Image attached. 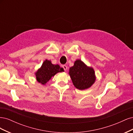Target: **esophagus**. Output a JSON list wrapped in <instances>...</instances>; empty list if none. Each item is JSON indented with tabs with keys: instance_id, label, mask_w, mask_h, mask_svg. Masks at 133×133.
<instances>
[{
	"instance_id": "esophagus-1",
	"label": "esophagus",
	"mask_w": 133,
	"mask_h": 133,
	"mask_svg": "<svg viewBox=\"0 0 133 133\" xmlns=\"http://www.w3.org/2000/svg\"><path fill=\"white\" fill-rule=\"evenodd\" d=\"M63 68L64 70H65V71H66V70H67V66H66V65H63Z\"/></svg>"
}]
</instances>
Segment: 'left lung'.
Here are the masks:
<instances>
[{"instance_id":"1","label":"left lung","mask_w":133,"mask_h":133,"mask_svg":"<svg viewBox=\"0 0 133 133\" xmlns=\"http://www.w3.org/2000/svg\"><path fill=\"white\" fill-rule=\"evenodd\" d=\"M69 74L74 87L80 90L90 88L96 79L93 68L87 66L80 59L75 60L74 65L70 68Z\"/></svg>"}]
</instances>
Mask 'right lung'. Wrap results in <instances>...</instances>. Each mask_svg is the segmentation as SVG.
<instances>
[{"mask_svg":"<svg viewBox=\"0 0 133 133\" xmlns=\"http://www.w3.org/2000/svg\"><path fill=\"white\" fill-rule=\"evenodd\" d=\"M63 71H64V69L60 68L58 64H53L51 60L46 59L34 74L37 82L45 85L56 74Z\"/></svg>","mask_w":133,"mask_h":133,"instance_id":"1","label":"right lung"}]
</instances>
